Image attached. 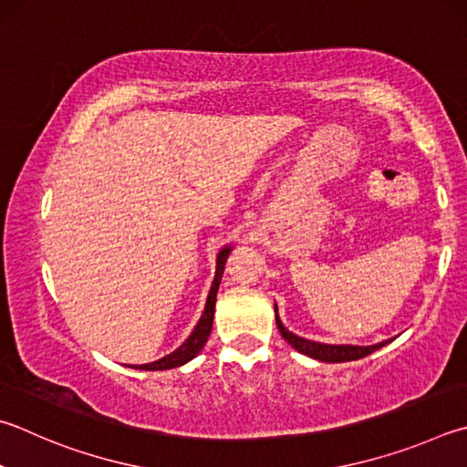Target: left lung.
Returning a JSON list of instances; mask_svg holds the SVG:
<instances>
[{
    "label": "left lung",
    "mask_w": 467,
    "mask_h": 467,
    "mask_svg": "<svg viewBox=\"0 0 467 467\" xmlns=\"http://www.w3.org/2000/svg\"><path fill=\"white\" fill-rule=\"evenodd\" d=\"M275 322H277L279 333H282V337L294 347L296 351L308 355V358H312V359L327 361V363L361 359V358H366V355L378 351L379 347H384L388 343V341H384V343L369 345V347H358V345H325V343L308 341V338H302L298 335L290 333V330L282 325V320H279V317H277V306H275Z\"/></svg>",
    "instance_id": "1"
}]
</instances>
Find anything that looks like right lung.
<instances>
[{
  "label": "right lung",
  "mask_w": 467,
  "mask_h": 467,
  "mask_svg": "<svg viewBox=\"0 0 467 467\" xmlns=\"http://www.w3.org/2000/svg\"><path fill=\"white\" fill-rule=\"evenodd\" d=\"M228 253H231V247H226L218 253V259H216V275H214V282H212L210 287V294H208V300H206V308H204V315H202L200 322L193 328V333L190 335L188 341H185L180 349H175L173 353L165 355L163 359L159 361H152V363H145V366H132L137 369H147V371H159V369H171V368H180L183 363H188L190 359L196 358V355L204 349V345L210 337V330H212V320H214V306H216V294H218V285H220V279H223L224 274V263Z\"/></svg>",
  "instance_id": "1"
}]
</instances>
